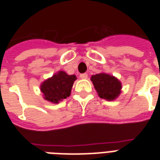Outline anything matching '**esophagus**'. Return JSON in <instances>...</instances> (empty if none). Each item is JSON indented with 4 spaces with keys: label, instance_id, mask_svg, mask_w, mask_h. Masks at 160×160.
<instances>
[{
    "label": "esophagus",
    "instance_id": "34e87169",
    "mask_svg": "<svg viewBox=\"0 0 160 160\" xmlns=\"http://www.w3.org/2000/svg\"><path fill=\"white\" fill-rule=\"evenodd\" d=\"M80 77L81 78V79H83V80H86L88 78V75L86 73H85V74H81V75H80Z\"/></svg>",
    "mask_w": 160,
    "mask_h": 160
}]
</instances>
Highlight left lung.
I'll return each instance as SVG.
<instances>
[{
	"mask_svg": "<svg viewBox=\"0 0 160 160\" xmlns=\"http://www.w3.org/2000/svg\"><path fill=\"white\" fill-rule=\"evenodd\" d=\"M100 98L108 101L116 100L121 93L122 84L114 75L101 72L90 78Z\"/></svg>",
	"mask_w": 160,
	"mask_h": 160,
	"instance_id": "1",
	"label": "left lung"
}]
</instances>
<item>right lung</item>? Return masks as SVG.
<instances>
[{"label":"right lung","instance_id":"obj_1","mask_svg":"<svg viewBox=\"0 0 160 160\" xmlns=\"http://www.w3.org/2000/svg\"><path fill=\"white\" fill-rule=\"evenodd\" d=\"M76 79L75 75H68L63 70L58 71L41 84L40 89L43 98L49 102L58 104L70 96Z\"/></svg>","mask_w":160,"mask_h":160}]
</instances>
